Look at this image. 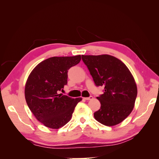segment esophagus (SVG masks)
Returning a JSON list of instances; mask_svg holds the SVG:
<instances>
[{"label": "esophagus", "mask_w": 159, "mask_h": 159, "mask_svg": "<svg viewBox=\"0 0 159 159\" xmlns=\"http://www.w3.org/2000/svg\"><path fill=\"white\" fill-rule=\"evenodd\" d=\"M93 98V96H89V98H85L84 99H85V100H87V101H88V100H91Z\"/></svg>", "instance_id": "1"}]
</instances>
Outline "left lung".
Segmentation results:
<instances>
[{"instance_id": "8db88e82", "label": "left lung", "mask_w": 159, "mask_h": 159, "mask_svg": "<svg viewBox=\"0 0 159 159\" xmlns=\"http://www.w3.org/2000/svg\"><path fill=\"white\" fill-rule=\"evenodd\" d=\"M96 86L104 87L97 99L101 107L94 117L104 125L114 126L125 119L133 109L137 95V85L124 63L114 56H81Z\"/></svg>"}]
</instances>
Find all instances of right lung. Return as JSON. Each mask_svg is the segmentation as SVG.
<instances>
[{
  "instance_id": "add662e5",
  "label": "right lung",
  "mask_w": 159,
  "mask_h": 159,
  "mask_svg": "<svg viewBox=\"0 0 159 159\" xmlns=\"http://www.w3.org/2000/svg\"><path fill=\"white\" fill-rule=\"evenodd\" d=\"M80 60V55L52 57L38 64L28 76L25 90L27 105L46 127L57 129L65 125L82 99L58 93L68 84V70Z\"/></svg>"
}]
</instances>
